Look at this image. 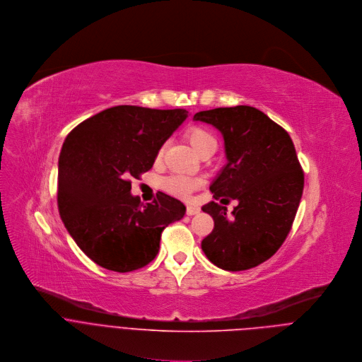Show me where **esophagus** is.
<instances>
[{
  "label": "esophagus",
  "instance_id": "esophagus-1",
  "mask_svg": "<svg viewBox=\"0 0 362 362\" xmlns=\"http://www.w3.org/2000/svg\"><path fill=\"white\" fill-rule=\"evenodd\" d=\"M198 212H199V206H197V205H188L187 206V214L188 215H195Z\"/></svg>",
  "mask_w": 362,
  "mask_h": 362
}]
</instances>
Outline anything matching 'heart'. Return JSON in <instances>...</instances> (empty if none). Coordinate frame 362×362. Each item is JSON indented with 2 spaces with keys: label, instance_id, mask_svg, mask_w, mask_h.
Wrapping results in <instances>:
<instances>
[{
  "label": "heart",
  "instance_id": "obj_1",
  "mask_svg": "<svg viewBox=\"0 0 362 362\" xmlns=\"http://www.w3.org/2000/svg\"><path fill=\"white\" fill-rule=\"evenodd\" d=\"M185 136L198 154H202L204 151H208V150L215 151L216 148L215 136L212 135L211 131H208L201 125L189 127L185 132ZM163 153H164V148H160L157 153L158 160L163 157ZM198 187H199V181L197 178H191L185 175H170L163 181V188L167 192L178 197H189L191 192H194Z\"/></svg>",
  "mask_w": 362,
  "mask_h": 362
}]
</instances>
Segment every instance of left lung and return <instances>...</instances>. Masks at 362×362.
<instances>
[{
    "label": "left lung",
    "mask_w": 362,
    "mask_h": 362,
    "mask_svg": "<svg viewBox=\"0 0 362 362\" xmlns=\"http://www.w3.org/2000/svg\"><path fill=\"white\" fill-rule=\"evenodd\" d=\"M195 121L218 128L227 165L209 187L215 201L202 206L214 230L202 243L206 258L226 271H244L271 258L290 234L304 189L293 139L262 111L237 105L199 111ZM237 199L233 217L216 202Z\"/></svg>",
    "instance_id": "left-lung-1"
}]
</instances>
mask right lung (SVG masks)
I'll list each match as a JSON object with an SVG mask.
<instances>
[{"label":"right lung","instance_id":"add662e5","mask_svg":"<svg viewBox=\"0 0 362 362\" xmlns=\"http://www.w3.org/2000/svg\"><path fill=\"white\" fill-rule=\"evenodd\" d=\"M187 114L117 105L66 135L58 160V211L69 235L100 267H146L157 257L165 227L184 216L185 205L164 192L148 204L132 197L131 178L153 168Z\"/></svg>","mask_w":362,"mask_h":362}]
</instances>
